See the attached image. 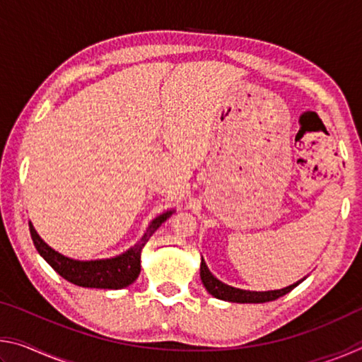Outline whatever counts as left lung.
I'll use <instances>...</instances> for the list:
<instances>
[{
  "mask_svg": "<svg viewBox=\"0 0 362 362\" xmlns=\"http://www.w3.org/2000/svg\"><path fill=\"white\" fill-rule=\"evenodd\" d=\"M201 281H203L204 287L207 289V292L211 293V296L217 297L220 300H226V302H236V303H265V302H272V300H276L279 297L286 296L287 292H291L293 287H297L300 283H302V281H297L296 284L287 286V287H284V289L267 291V292L236 289V287L226 286V284L222 283V281L214 278L212 273L209 272V269H207L204 260L201 262Z\"/></svg>",
  "mask_w": 362,
  "mask_h": 362,
  "instance_id": "1",
  "label": "left lung"
}]
</instances>
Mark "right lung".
Instances as JSON below:
<instances>
[{
  "mask_svg": "<svg viewBox=\"0 0 362 362\" xmlns=\"http://www.w3.org/2000/svg\"><path fill=\"white\" fill-rule=\"evenodd\" d=\"M173 212L161 214L150 223L148 230L142 236L136 246L131 247L127 252L121 254L115 259L107 260H90L79 262L69 259V257L60 255L56 250L51 249L41 240L38 233L35 231L33 225H30V235L35 243V247L42 255L49 265H51L64 279L81 287H95V289H122L132 284L140 273V252H142L146 241L150 240L163 222L170 217Z\"/></svg>",
  "mask_w": 362,
  "mask_h": 362,
  "instance_id": "1",
  "label": "right lung"
}]
</instances>
